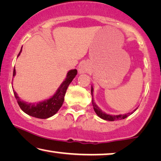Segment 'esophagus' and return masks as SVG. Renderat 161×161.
Returning a JSON list of instances; mask_svg holds the SVG:
<instances>
[{"label": "esophagus", "instance_id": "esophagus-1", "mask_svg": "<svg viewBox=\"0 0 161 161\" xmlns=\"http://www.w3.org/2000/svg\"><path fill=\"white\" fill-rule=\"evenodd\" d=\"M87 71H88V68L85 64H81V65L79 67V73L80 74L85 73V72H87Z\"/></svg>", "mask_w": 161, "mask_h": 161}]
</instances>
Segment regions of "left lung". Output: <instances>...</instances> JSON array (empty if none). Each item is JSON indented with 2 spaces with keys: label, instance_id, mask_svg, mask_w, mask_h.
<instances>
[{
  "label": "left lung",
  "instance_id": "obj_1",
  "mask_svg": "<svg viewBox=\"0 0 161 161\" xmlns=\"http://www.w3.org/2000/svg\"><path fill=\"white\" fill-rule=\"evenodd\" d=\"M91 94H92V106L93 108H94V111L96 113V114L100 118H101L104 120H107V121H117V120H121L126 119V117H128L129 115L133 114V112L131 113H128V114H120V115H110L105 114L102 110H100L97 105L95 103L94 99H93V87H91Z\"/></svg>",
  "mask_w": 161,
  "mask_h": 161
}]
</instances>
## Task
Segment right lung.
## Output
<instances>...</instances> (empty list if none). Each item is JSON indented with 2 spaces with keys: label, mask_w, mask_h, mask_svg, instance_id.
<instances>
[{
  "label": "right lung",
  "mask_w": 161,
  "mask_h": 161,
  "mask_svg": "<svg viewBox=\"0 0 161 161\" xmlns=\"http://www.w3.org/2000/svg\"><path fill=\"white\" fill-rule=\"evenodd\" d=\"M21 52V49L20 52H19L18 56L20 55ZM15 74L16 70L15 67H14L13 76L15 75ZM76 74H77V70L76 69H73V70L69 71L68 74H67L65 81H64V82L61 84L59 88L58 89L56 94L53 96L51 98H50L49 100L40 102L39 103H28L27 102L23 101V100H21L19 97V96L14 90H13L14 94L15 95V97L16 100H17L19 107H20V108L24 112L31 116L35 117V118L42 119H47L56 114L58 111L60 109V108L62 106L67 88H68L69 85H70V83L72 81Z\"/></svg>",
  "instance_id": "right-lung-1"
}]
</instances>
